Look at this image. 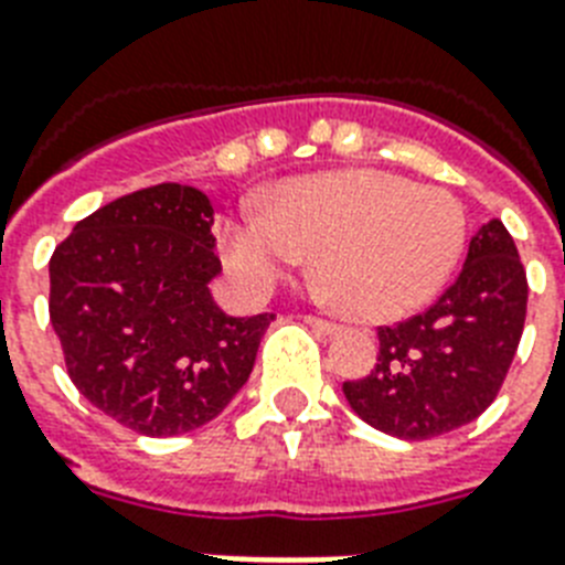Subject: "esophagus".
<instances>
[{
  "label": "esophagus",
  "mask_w": 565,
  "mask_h": 565,
  "mask_svg": "<svg viewBox=\"0 0 565 565\" xmlns=\"http://www.w3.org/2000/svg\"><path fill=\"white\" fill-rule=\"evenodd\" d=\"M306 323L311 326V329H315V332H320V334H332V332H338V326L334 323H329V320H323V317H306Z\"/></svg>",
  "instance_id": "34e87169"
}]
</instances>
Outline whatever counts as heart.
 Masks as SVG:
<instances>
[{
    "label": "heart",
    "instance_id": "1",
    "mask_svg": "<svg viewBox=\"0 0 565 565\" xmlns=\"http://www.w3.org/2000/svg\"><path fill=\"white\" fill-rule=\"evenodd\" d=\"M465 231V210L447 190L361 167L279 181L259 213L222 227L218 254L242 291L263 297L317 248L347 315L393 320L445 286Z\"/></svg>",
    "mask_w": 565,
    "mask_h": 565
}]
</instances>
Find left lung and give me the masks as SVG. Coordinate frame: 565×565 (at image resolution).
<instances>
[{
	"instance_id": "8db88e82",
	"label": "left lung",
	"mask_w": 565,
	"mask_h": 565,
	"mask_svg": "<svg viewBox=\"0 0 565 565\" xmlns=\"http://www.w3.org/2000/svg\"><path fill=\"white\" fill-rule=\"evenodd\" d=\"M529 279L500 218L470 239L456 282L422 315L377 329V363L347 381L349 407L375 430L424 441L479 418L516 355Z\"/></svg>"
}]
</instances>
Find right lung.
Instances as JSON below:
<instances>
[{
	"mask_svg": "<svg viewBox=\"0 0 565 565\" xmlns=\"http://www.w3.org/2000/svg\"><path fill=\"white\" fill-rule=\"evenodd\" d=\"M210 225L202 190L156 184L77 222L49 263L68 377L100 413L152 439L213 422L248 381L274 320L218 309Z\"/></svg>",
	"mask_w": 565,
	"mask_h": 565,
	"instance_id": "1",
	"label": "right lung"
}]
</instances>
